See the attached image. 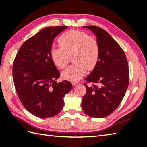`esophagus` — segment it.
Masks as SVG:
<instances>
[{
  "label": "esophagus",
  "mask_w": 147,
  "mask_h": 147,
  "mask_svg": "<svg viewBox=\"0 0 147 147\" xmlns=\"http://www.w3.org/2000/svg\"><path fill=\"white\" fill-rule=\"evenodd\" d=\"M77 84H78V82H72V85H73V86H75V85H76Z\"/></svg>",
  "instance_id": "34e87169"
}]
</instances>
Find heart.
Returning a JSON list of instances; mask_svg holds the SVG:
<instances>
[{
  "instance_id": "heart-1",
  "label": "heart",
  "mask_w": 147,
  "mask_h": 147,
  "mask_svg": "<svg viewBox=\"0 0 147 147\" xmlns=\"http://www.w3.org/2000/svg\"><path fill=\"white\" fill-rule=\"evenodd\" d=\"M60 47H53L51 56L56 66L65 68L71 57L74 64L62 73L65 80L76 82L85 75L86 69L92 71L100 58V45L96 39L87 33L78 30H70L58 40Z\"/></svg>"
}]
</instances>
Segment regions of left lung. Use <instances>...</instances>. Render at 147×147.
I'll return each mask as SVG.
<instances>
[{"instance_id": "1", "label": "left lung", "mask_w": 147, "mask_h": 147, "mask_svg": "<svg viewBox=\"0 0 147 147\" xmlns=\"http://www.w3.org/2000/svg\"><path fill=\"white\" fill-rule=\"evenodd\" d=\"M97 37L100 55L96 66L85 80L87 89L82 107L87 115L101 118L116 110L128 88L129 70L124 51L103 29L96 26H84ZM92 82V86L87 83Z\"/></svg>"}]
</instances>
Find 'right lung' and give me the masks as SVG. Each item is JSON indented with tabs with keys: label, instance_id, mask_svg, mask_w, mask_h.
<instances>
[{
	"label": "right lung",
	"instance_id": "right-lung-1",
	"mask_svg": "<svg viewBox=\"0 0 147 147\" xmlns=\"http://www.w3.org/2000/svg\"><path fill=\"white\" fill-rule=\"evenodd\" d=\"M67 26L42 29L24 42L16 55L13 77L24 107L40 118L55 116L62 110L63 97L72 89L70 82L58 83L60 72L51 56L53 40Z\"/></svg>",
	"mask_w": 147,
	"mask_h": 147
}]
</instances>
